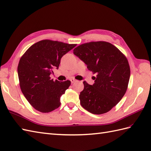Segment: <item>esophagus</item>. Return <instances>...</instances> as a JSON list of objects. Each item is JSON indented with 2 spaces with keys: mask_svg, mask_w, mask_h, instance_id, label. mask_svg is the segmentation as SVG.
I'll use <instances>...</instances> for the list:
<instances>
[{
  "mask_svg": "<svg viewBox=\"0 0 151 151\" xmlns=\"http://www.w3.org/2000/svg\"><path fill=\"white\" fill-rule=\"evenodd\" d=\"M76 81V80H75V79H70V82H71L72 84H73V83H75Z\"/></svg>",
  "mask_w": 151,
  "mask_h": 151,
  "instance_id": "esophagus-1",
  "label": "esophagus"
}]
</instances>
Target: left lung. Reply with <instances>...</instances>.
Returning <instances> with one entry per match:
<instances>
[{
	"label": "left lung",
	"instance_id": "left-lung-1",
	"mask_svg": "<svg viewBox=\"0 0 151 151\" xmlns=\"http://www.w3.org/2000/svg\"><path fill=\"white\" fill-rule=\"evenodd\" d=\"M88 70L97 74L95 83L84 81L79 99L82 106L93 114H105L123 97L129 85L130 69L128 60L113 45L106 41L82 44L73 50Z\"/></svg>",
	"mask_w": 151,
	"mask_h": 151
}]
</instances>
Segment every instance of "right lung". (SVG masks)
Instances as JSON below:
<instances>
[{"label":"right lung","mask_w":151,"mask_h":151,"mask_svg":"<svg viewBox=\"0 0 151 151\" xmlns=\"http://www.w3.org/2000/svg\"><path fill=\"white\" fill-rule=\"evenodd\" d=\"M76 44L44 40L34 43L19 60L17 73L21 91L36 110L49 113L58 108L60 97L70 85V81L50 78L58 69L62 57Z\"/></svg>","instance_id":"obj_1"}]
</instances>
